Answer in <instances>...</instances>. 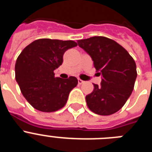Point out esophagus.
Wrapping results in <instances>:
<instances>
[{
  "label": "esophagus",
  "instance_id": "34e87169",
  "mask_svg": "<svg viewBox=\"0 0 152 152\" xmlns=\"http://www.w3.org/2000/svg\"><path fill=\"white\" fill-rule=\"evenodd\" d=\"M77 81H78V84H82L84 82V80H82L81 79H78V80H77Z\"/></svg>",
  "mask_w": 152,
  "mask_h": 152
}]
</instances>
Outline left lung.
<instances>
[{
    "instance_id": "8db88e82",
    "label": "left lung",
    "mask_w": 152,
    "mask_h": 152,
    "mask_svg": "<svg viewBox=\"0 0 152 152\" xmlns=\"http://www.w3.org/2000/svg\"><path fill=\"white\" fill-rule=\"evenodd\" d=\"M78 45L91 57L101 75L100 85L86 96L88 108L94 113L108 116L124 106L134 89L136 64L122 45L104 36L77 40Z\"/></svg>"
}]
</instances>
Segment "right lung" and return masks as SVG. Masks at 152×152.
Wrapping results in <instances>:
<instances>
[{"mask_svg": "<svg viewBox=\"0 0 152 152\" xmlns=\"http://www.w3.org/2000/svg\"><path fill=\"white\" fill-rule=\"evenodd\" d=\"M72 40L39 39L21 52L15 64V77L21 93L33 107L42 112H55L67 103L77 79L55 77L54 70L63 62V55L77 46Z\"/></svg>", "mask_w": 152, "mask_h": 152, "instance_id": "1", "label": "right lung"}]
</instances>
